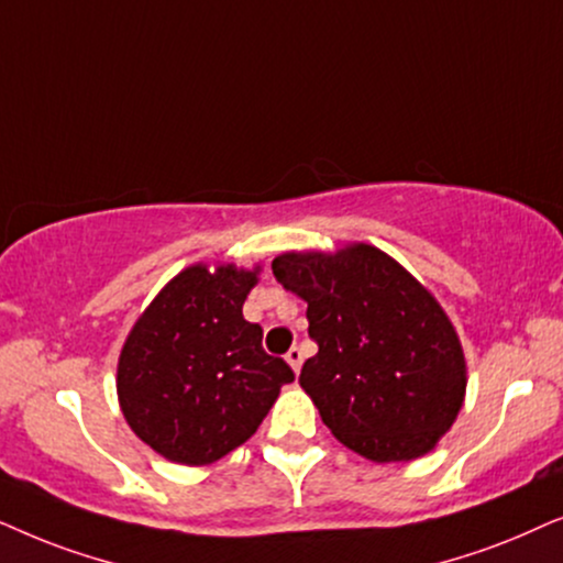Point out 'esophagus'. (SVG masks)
Wrapping results in <instances>:
<instances>
[{
  "mask_svg": "<svg viewBox=\"0 0 563 563\" xmlns=\"http://www.w3.org/2000/svg\"><path fill=\"white\" fill-rule=\"evenodd\" d=\"M286 360H288L290 368H294V371L298 373V371H301V363H303V352L298 350V347H290V350L286 352Z\"/></svg>",
  "mask_w": 563,
  "mask_h": 563,
  "instance_id": "1",
  "label": "esophagus"
}]
</instances>
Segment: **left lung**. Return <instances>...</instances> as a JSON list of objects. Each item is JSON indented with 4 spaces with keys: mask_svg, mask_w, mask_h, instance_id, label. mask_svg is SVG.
I'll use <instances>...</instances> for the list:
<instances>
[{
    "mask_svg": "<svg viewBox=\"0 0 563 563\" xmlns=\"http://www.w3.org/2000/svg\"><path fill=\"white\" fill-rule=\"evenodd\" d=\"M309 309L319 352L301 388L340 443L376 463L415 461L451 430L466 396V357L434 296L371 244L273 260Z\"/></svg>",
    "mask_w": 563,
    "mask_h": 563,
    "instance_id": "obj_1",
    "label": "left lung"
}]
</instances>
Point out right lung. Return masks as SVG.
<instances>
[{
	"label": "right lung",
	"mask_w": 563,
	"mask_h": 563,
	"mask_svg": "<svg viewBox=\"0 0 563 563\" xmlns=\"http://www.w3.org/2000/svg\"><path fill=\"white\" fill-rule=\"evenodd\" d=\"M254 269L185 267L133 324L118 360L125 422L172 463L206 466L257 432L294 371L262 350L242 306Z\"/></svg>",
	"instance_id": "obj_1"
}]
</instances>
